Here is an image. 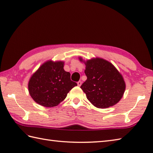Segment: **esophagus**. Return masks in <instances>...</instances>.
Wrapping results in <instances>:
<instances>
[{"instance_id":"esophagus-1","label":"esophagus","mask_w":153,"mask_h":153,"mask_svg":"<svg viewBox=\"0 0 153 153\" xmlns=\"http://www.w3.org/2000/svg\"><path fill=\"white\" fill-rule=\"evenodd\" d=\"M81 84H82V82H81V81H78V82H77V85H78V86H81Z\"/></svg>"}]
</instances>
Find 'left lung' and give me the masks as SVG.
Returning a JSON list of instances; mask_svg holds the SVG:
<instances>
[{
    "mask_svg": "<svg viewBox=\"0 0 153 153\" xmlns=\"http://www.w3.org/2000/svg\"><path fill=\"white\" fill-rule=\"evenodd\" d=\"M85 65L87 79L81 88L92 104L98 108H107L119 102L126 86L121 74L115 66L100 58L88 60Z\"/></svg>",
    "mask_w": 153,
    "mask_h": 153,
    "instance_id": "8db88e82",
    "label": "left lung"
}]
</instances>
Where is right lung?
<instances>
[{
    "label": "right lung",
    "mask_w": 153,
    "mask_h": 153,
    "mask_svg": "<svg viewBox=\"0 0 153 153\" xmlns=\"http://www.w3.org/2000/svg\"><path fill=\"white\" fill-rule=\"evenodd\" d=\"M64 62L48 61L35 72L28 82V91L33 100L44 107L57 105L77 83L70 72L63 68Z\"/></svg>",
    "instance_id": "1"
}]
</instances>
